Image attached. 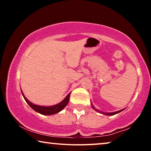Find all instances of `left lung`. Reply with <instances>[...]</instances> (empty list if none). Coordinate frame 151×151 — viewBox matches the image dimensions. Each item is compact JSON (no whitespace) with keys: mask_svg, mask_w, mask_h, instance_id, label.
I'll return each instance as SVG.
<instances>
[{"mask_svg":"<svg viewBox=\"0 0 151 151\" xmlns=\"http://www.w3.org/2000/svg\"><path fill=\"white\" fill-rule=\"evenodd\" d=\"M92 107H93V109H94V110H96V111H98V112H99V113H102V114H104V115H115V114H117V113H118L121 112V111H123V109H122V110H120V111H116V112H113V113H102V112H101V111H98V109H96V108H95V107H94L93 106H92Z\"/></svg>","mask_w":151,"mask_h":151,"instance_id":"8db88e82","label":"left lung"}]
</instances>
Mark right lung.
<instances>
[{"label": "right lung", "mask_w": 151, "mask_h": 151, "mask_svg": "<svg viewBox=\"0 0 151 151\" xmlns=\"http://www.w3.org/2000/svg\"><path fill=\"white\" fill-rule=\"evenodd\" d=\"M22 94V96H23V98L24 100H25L27 103V104L31 106V108H32L35 111H36V112L40 113V114L42 115H49L55 114V113L60 112V111L63 110V109L67 106L68 102H69L70 94L71 93L68 94L67 96L66 97V98L64 99L60 103L51 106H38V105H35L34 104H32V102H30L24 96L23 93Z\"/></svg>", "instance_id": "add662e5"}]
</instances>
